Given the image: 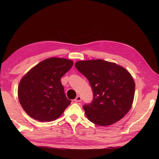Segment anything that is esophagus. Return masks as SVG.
<instances>
[{
    "mask_svg": "<svg viewBox=\"0 0 159 159\" xmlns=\"http://www.w3.org/2000/svg\"><path fill=\"white\" fill-rule=\"evenodd\" d=\"M82 100V98L80 97V96H76V98L75 99H74V101H75V102H80V101Z\"/></svg>",
    "mask_w": 159,
    "mask_h": 159,
    "instance_id": "obj_1",
    "label": "esophagus"
}]
</instances>
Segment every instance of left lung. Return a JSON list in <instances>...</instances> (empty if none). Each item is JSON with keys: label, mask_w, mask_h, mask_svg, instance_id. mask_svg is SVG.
<instances>
[{"label": "left lung", "mask_w": 159, "mask_h": 159, "mask_svg": "<svg viewBox=\"0 0 159 159\" xmlns=\"http://www.w3.org/2000/svg\"><path fill=\"white\" fill-rule=\"evenodd\" d=\"M76 68L90 83L92 102L83 106L88 120L99 126L113 124L124 117L133 102L135 83L117 64L102 59L80 61Z\"/></svg>", "instance_id": "obj_1"}]
</instances>
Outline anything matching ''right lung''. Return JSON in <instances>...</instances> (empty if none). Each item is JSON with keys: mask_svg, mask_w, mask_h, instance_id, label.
Returning a JSON list of instances; mask_svg holds the SVG:
<instances>
[{"mask_svg": "<svg viewBox=\"0 0 159 159\" xmlns=\"http://www.w3.org/2000/svg\"><path fill=\"white\" fill-rule=\"evenodd\" d=\"M73 61L51 57L39 63L20 80L19 102L30 117L50 121L61 116L71 100L67 98L61 78L72 67Z\"/></svg>", "mask_w": 159, "mask_h": 159, "instance_id": "add662e5", "label": "right lung"}]
</instances>
